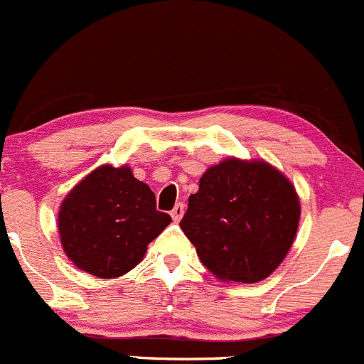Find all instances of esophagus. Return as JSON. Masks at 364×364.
<instances>
[{
    "instance_id": "34e87169",
    "label": "esophagus",
    "mask_w": 364,
    "mask_h": 364,
    "mask_svg": "<svg viewBox=\"0 0 364 364\" xmlns=\"http://www.w3.org/2000/svg\"><path fill=\"white\" fill-rule=\"evenodd\" d=\"M183 215V203H177L173 207V210H171V217H173L175 223H178V220L182 219Z\"/></svg>"
}]
</instances>
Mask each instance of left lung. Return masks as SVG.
Here are the masks:
<instances>
[{
	"label": "left lung",
	"mask_w": 364,
	"mask_h": 364,
	"mask_svg": "<svg viewBox=\"0 0 364 364\" xmlns=\"http://www.w3.org/2000/svg\"><path fill=\"white\" fill-rule=\"evenodd\" d=\"M299 220L293 183L263 161L208 168L189 196L181 228L217 279L254 284L289 252Z\"/></svg>",
	"instance_id": "obj_1"
}]
</instances>
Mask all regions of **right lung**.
Returning a JSON list of instances; mask_svg holds the SVG:
<instances>
[{"instance_id": "right-lung-1", "label": "right lung", "mask_w": 364, "mask_h": 364, "mask_svg": "<svg viewBox=\"0 0 364 364\" xmlns=\"http://www.w3.org/2000/svg\"><path fill=\"white\" fill-rule=\"evenodd\" d=\"M171 223L156 208L147 183L127 166H101L63 201L59 235L63 249L77 268L114 279L133 269L147 245Z\"/></svg>"}]
</instances>
